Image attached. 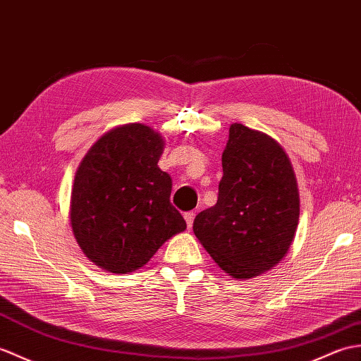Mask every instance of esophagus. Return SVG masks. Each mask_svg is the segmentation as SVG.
Here are the masks:
<instances>
[{"instance_id": "esophagus-1", "label": "esophagus", "mask_w": 361, "mask_h": 361, "mask_svg": "<svg viewBox=\"0 0 361 361\" xmlns=\"http://www.w3.org/2000/svg\"><path fill=\"white\" fill-rule=\"evenodd\" d=\"M194 219H195V212H186V214H184V220H186V224H188L189 229L192 228V223H194Z\"/></svg>"}]
</instances>
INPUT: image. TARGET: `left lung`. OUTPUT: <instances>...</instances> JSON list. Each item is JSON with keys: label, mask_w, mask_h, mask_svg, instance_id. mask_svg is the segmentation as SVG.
I'll list each match as a JSON object with an SVG mask.
<instances>
[{"label": "left lung", "mask_w": 361, "mask_h": 361, "mask_svg": "<svg viewBox=\"0 0 361 361\" xmlns=\"http://www.w3.org/2000/svg\"><path fill=\"white\" fill-rule=\"evenodd\" d=\"M216 204L200 212L194 233L214 262L247 280L279 264L295 237L297 178L272 137L240 123L229 128Z\"/></svg>", "instance_id": "8db88e82"}]
</instances>
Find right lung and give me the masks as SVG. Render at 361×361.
<instances>
[{
	"label": "right lung",
	"mask_w": 361,
	"mask_h": 361,
	"mask_svg": "<svg viewBox=\"0 0 361 361\" xmlns=\"http://www.w3.org/2000/svg\"><path fill=\"white\" fill-rule=\"evenodd\" d=\"M163 149L160 133L130 123L106 132L81 160L71 224L82 252L102 269L137 271L186 229L171 203L169 173L158 167Z\"/></svg>",
	"instance_id": "obj_1"
}]
</instances>
